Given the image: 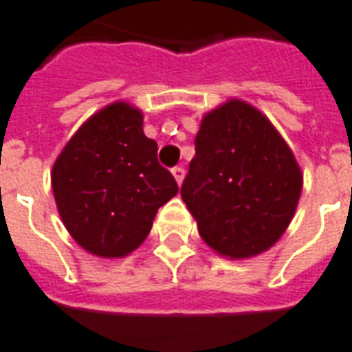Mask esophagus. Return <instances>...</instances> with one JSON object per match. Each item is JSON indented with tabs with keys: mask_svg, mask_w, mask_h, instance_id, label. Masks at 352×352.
<instances>
[{
	"mask_svg": "<svg viewBox=\"0 0 352 352\" xmlns=\"http://www.w3.org/2000/svg\"><path fill=\"white\" fill-rule=\"evenodd\" d=\"M171 173H173V177H175L177 184L181 186L182 181H184V170H182L181 166H177V168H173V170H171Z\"/></svg>",
	"mask_w": 352,
	"mask_h": 352,
	"instance_id": "34e87169",
	"label": "esophagus"
}]
</instances>
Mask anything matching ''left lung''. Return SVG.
I'll return each instance as SVG.
<instances>
[{
    "mask_svg": "<svg viewBox=\"0 0 352 352\" xmlns=\"http://www.w3.org/2000/svg\"><path fill=\"white\" fill-rule=\"evenodd\" d=\"M301 188L292 149L259 109L232 98L204 115L181 195L219 256L245 259L276 245Z\"/></svg>",
    "mask_w": 352,
    "mask_h": 352,
    "instance_id": "1",
    "label": "left lung"
}]
</instances>
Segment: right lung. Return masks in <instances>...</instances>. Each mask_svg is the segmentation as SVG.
I'll list each match as a JSON object with an SVG mask.
<instances>
[{"label": "right lung", "instance_id": "right-lung-1", "mask_svg": "<svg viewBox=\"0 0 352 352\" xmlns=\"http://www.w3.org/2000/svg\"><path fill=\"white\" fill-rule=\"evenodd\" d=\"M127 102L102 107L78 127L51 171L58 214L76 243L98 257H124L148 237L159 208L179 192Z\"/></svg>", "mask_w": 352, "mask_h": 352}]
</instances>
